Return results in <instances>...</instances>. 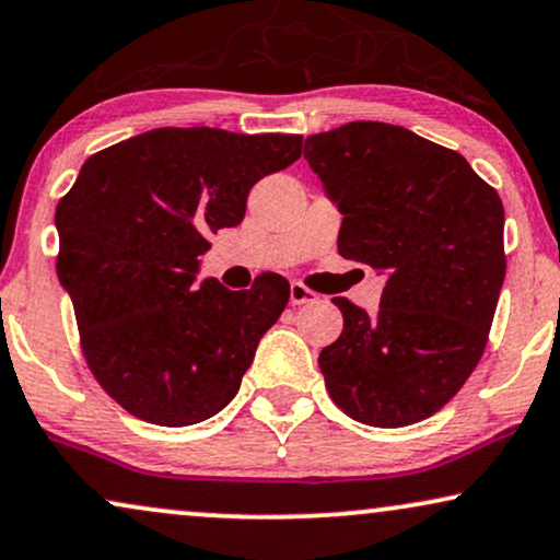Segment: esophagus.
<instances>
[{
	"instance_id": "1",
	"label": "esophagus",
	"mask_w": 560,
	"mask_h": 560,
	"mask_svg": "<svg viewBox=\"0 0 560 560\" xmlns=\"http://www.w3.org/2000/svg\"><path fill=\"white\" fill-rule=\"evenodd\" d=\"M289 300H292L294 307H300V304H312L317 302V294L312 292L302 284V281H292V287H289Z\"/></svg>"
}]
</instances>
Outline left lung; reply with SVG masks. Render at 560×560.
Wrapping results in <instances>:
<instances>
[{
    "mask_svg": "<svg viewBox=\"0 0 560 560\" xmlns=\"http://www.w3.org/2000/svg\"><path fill=\"white\" fill-rule=\"evenodd\" d=\"M304 159L338 205V250L386 276L376 315L335 296L342 332L319 353L330 399L405 428L456 397L502 292L504 207L464 155L386 122L310 136Z\"/></svg>",
    "mask_w": 560,
    "mask_h": 560,
    "instance_id": "1",
    "label": "left lung"
}]
</instances>
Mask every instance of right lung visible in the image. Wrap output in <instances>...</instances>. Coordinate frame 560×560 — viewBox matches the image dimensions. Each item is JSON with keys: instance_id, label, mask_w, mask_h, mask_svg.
<instances>
[{"instance_id": "right-lung-1", "label": "right lung", "mask_w": 560, "mask_h": 560, "mask_svg": "<svg viewBox=\"0 0 560 560\" xmlns=\"http://www.w3.org/2000/svg\"><path fill=\"white\" fill-rule=\"evenodd\" d=\"M302 155V136L159 128L89 155L56 207V271L81 350L138 420L184 428L230 405L289 281L194 284L210 233L241 225L253 184Z\"/></svg>"}]
</instances>
